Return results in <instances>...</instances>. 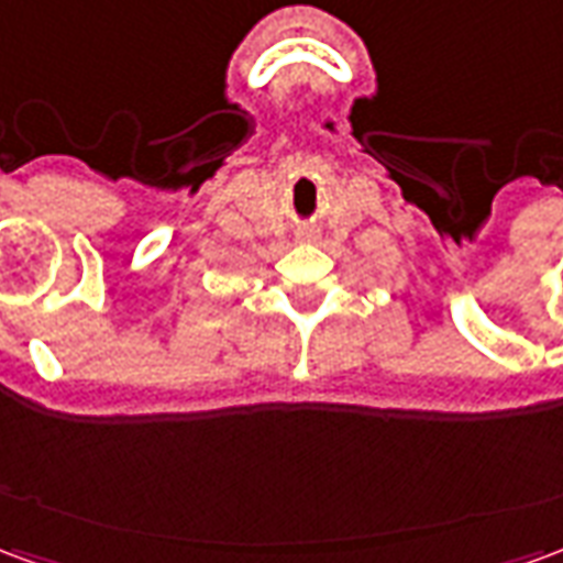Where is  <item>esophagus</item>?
<instances>
[{
	"label": "esophagus",
	"mask_w": 563,
	"mask_h": 563,
	"mask_svg": "<svg viewBox=\"0 0 563 563\" xmlns=\"http://www.w3.org/2000/svg\"><path fill=\"white\" fill-rule=\"evenodd\" d=\"M298 241H317V232H313V229H301V232H298Z\"/></svg>",
	"instance_id": "obj_1"
}]
</instances>
